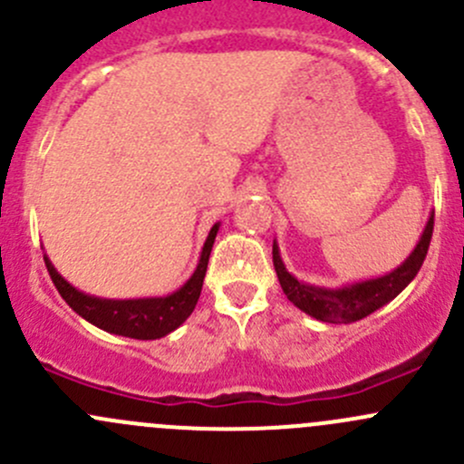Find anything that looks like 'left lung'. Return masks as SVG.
<instances>
[{
	"mask_svg": "<svg viewBox=\"0 0 464 464\" xmlns=\"http://www.w3.org/2000/svg\"><path fill=\"white\" fill-rule=\"evenodd\" d=\"M433 236V215L429 218L427 227H424L422 237L411 251V256L401 262L397 269L391 274L382 276V278L363 280V283L348 285V287L327 289L316 287V285L301 283L294 278L287 269H285L283 260H280L278 245L274 242V266L278 274L280 287H283L285 296L294 303L301 312L314 316L316 321L323 323H354L362 321L363 316L372 314L382 305L397 296L411 280L418 276L420 266L427 258L429 245H431Z\"/></svg>",
	"mask_w": 464,
	"mask_h": 464,
	"instance_id": "8db88e82",
	"label": "left lung"
}]
</instances>
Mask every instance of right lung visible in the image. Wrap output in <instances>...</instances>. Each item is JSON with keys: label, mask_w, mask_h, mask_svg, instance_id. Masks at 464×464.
Listing matches in <instances>:
<instances>
[{"label": "right lung", "mask_w": 464, "mask_h": 464, "mask_svg": "<svg viewBox=\"0 0 464 464\" xmlns=\"http://www.w3.org/2000/svg\"><path fill=\"white\" fill-rule=\"evenodd\" d=\"M219 224L210 228L208 237L204 242L202 256H199L198 269L195 274L186 280L184 287L172 292L170 296L159 298H130V301H111V298H96L89 294L78 292L73 285H69L63 276L55 271L51 260L44 256L46 271H49L51 280H53L55 289L60 296L67 301L76 314L92 323V325L101 327V330L111 332L119 336H130V339H161V336L170 334L172 330L181 325L190 314H193L195 305L202 294L206 266H208V256L213 249L215 236H218Z\"/></svg>", "instance_id": "add662e5"}]
</instances>
